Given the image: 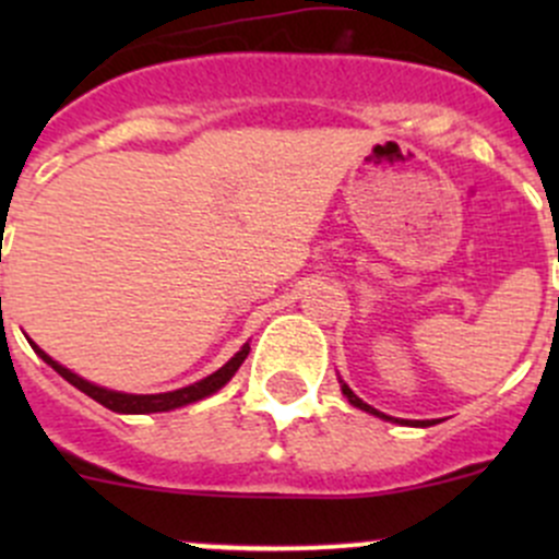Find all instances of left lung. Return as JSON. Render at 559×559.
<instances>
[{
	"label": "left lung",
	"instance_id": "1",
	"mask_svg": "<svg viewBox=\"0 0 559 559\" xmlns=\"http://www.w3.org/2000/svg\"><path fill=\"white\" fill-rule=\"evenodd\" d=\"M341 389H343V394H346V400H348V403L354 405V408H359V411H368V414L379 416V419H386V421H397V425H408V427H430V425H436V419H425V421H416V419H394V416H386V414H381V411H376L373 405H368V403H365V400H359L357 394H354L352 389H348V384H343V381H341Z\"/></svg>",
	"mask_w": 559,
	"mask_h": 559
}]
</instances>
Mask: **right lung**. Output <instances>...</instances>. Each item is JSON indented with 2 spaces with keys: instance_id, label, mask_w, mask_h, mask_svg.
Instances as JSON below:
<instances>
[{
  "instance_id": "right-lung-1",
  "label": "right lung",
  "mask_w": 559,
  "mask_h": 559,
  "mask_svg": "<svg viewBox=\"0 0 559 559\" xmlns=\"http://www.w3.org/2000/svg\"><path fill=\"white\" fill-rule=\"evenodd\" d=\"M29 343H32V348L37 352V357H43V362H48L50 368L61 376V379L70 381L72 386L81 389L83 394H88L92 400H97V403L105 405V408L116 411V414H159V411H173V408H180V405L197 403V400L207 397V394L218 392V389L227 384V381L238 373V368L243 365V359L248 357V343H246V346L240 348V352L235 354V357L229 359L224 368H218L216 373L205 376V379L197 381V384L175 389V392H159V394H127V392H112V389L97 386V384H92V381L81 379L78 373L67 370L64 365H59L56 359H50L43 348L35 346V341H29Z\"/></svg>"
}]
</instances>
